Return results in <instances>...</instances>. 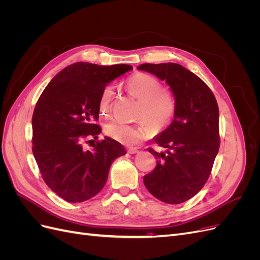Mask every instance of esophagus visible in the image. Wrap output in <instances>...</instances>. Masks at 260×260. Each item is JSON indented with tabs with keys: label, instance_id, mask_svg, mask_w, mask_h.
<instances>
[{
	"label": "esophagus",
	"instance_id": "1",
	"mask_svg": "<svg viewBox=\"0 0 260 260\" xmlns=\"http://www.w3.org/2000/svg\"><path fill=\"white\" fill-rule=\"evenodd\" d=\"M138 152H139V149L137 147H129L128 148V153H130V154H136Z\"/></svg>",
	"mask_w": 260,
	"mask_h": 260
}]
</instances>
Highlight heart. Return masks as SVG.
<instances>
[{
    "label": "heart",
    "mask_w": 260,
    "mask_h": 260,
    "mask_svg": "<svg viewBox=\"0 0 260 260\" xmlns=\"http://www.w3.org/2000/svg\"><path fill=\"white\" fill-rule=\"evenodd\" d=\"M125 88L133 98L139 100L135 118L139 121L128 124L111 121L104 125L105 135L121 144L132 146L153 133L166 130L174 120L177 102L174 93L162 89L158 78L145 73H137L125 81ZM115 96L114 86L108 84L102 90L99 99L101 114H107Z\"/></svg>",
    "instance_id": "1"
}]
</instances>
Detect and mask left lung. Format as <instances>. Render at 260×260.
Here are the masks:
<instances>
[{"mask_svg": "<svg viewBox=\"0 0 260 260\" xmlns=\"http://www.w3.org/2000/svg\"><path fill=\"white\" fill-rule=\"evenodd\" d=\"M138 69L166 81L177 102L174 121L155 138L162 152L147 148L157 166L144 177V184L164 203H183L205 185L219 151L216 98L200 77L176 62L142 64Z\"/></svg>", "mask_w": 260, "mask_h": 260, "instance_id": "1", "label": "left lung"}]
</instances>
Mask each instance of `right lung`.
I'll return each mask as SVG.
<instances>
[{
  "mask_svg": "<svg viewBox=\"0 0 260 260\" xmlns=\"http://www.w3.org/2000/svg\"><path fill=\"white\" fill-rule=\"evenodd\" d=\"M130 65L100 66L75 62L55 76L39 98L32 115V153L51 190L70 203L95 196L104 187L112 162L125 154L123 146L98 139L100 94L107 83L129 72Z\"/></svg>",
  "mask_w": 260,
  "mask_h": 260,
  "instance_id": "1",
  "label": "right lung"
}]
</instances>
